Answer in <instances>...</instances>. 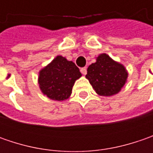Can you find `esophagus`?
I'll return each instance as SVG.
<instances>
[{
    "instance_id": "obj_1",
    "label": "esophagus",
    "mask_w": 153,
    "mask_h": 153,
    "mask_svg": "<svg viewBox=\"0 0 153 153\" xmlns=\"http://www.w3.org/2000/svg\"><path fill=\"white\" fill-rule=\"evenodd\" d=\"M81 72H82V75H86V74H87V69H86L85 67L82 68V69H81Z\"/></svg>"
}]
</instances>
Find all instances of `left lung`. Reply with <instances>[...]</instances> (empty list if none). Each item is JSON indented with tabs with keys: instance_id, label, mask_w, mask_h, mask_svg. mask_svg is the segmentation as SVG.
I'll return each mask as SVG.
<instances>
[{
	"instance_id": "obj_1",
	"label": "left lung",
	"mask_w": 153,
	"mask_h": 153,
	"mask_svg": "<svg viewBox=\"0 0 153 153\" xmlns=\"http://www.w3.org/2000/svg\"><path fill=\"white\" fill-rule=\"evenodd\" d=\"M128 73L123 65L113 60L106 53L96 58V62L87 70L86 78L100 96H112L121 91Z\"/></svg>"
}]
</instances>
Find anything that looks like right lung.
<instances>
[{"label":"right lung","mask_w":153,"mask_h":153,"mask_svg":"<svg viewBox=\"0 0 153 153\" xmlns=\"http://www.w3.org/2000/svg\"><path fill=\"white\" fill-rule=\"evenodd\" d=\"M81 76L75 63L58 55L39 71V87L42 93L50 100L63 101L71 96L75 82Z\"/></svg>","instance_id":"right-lung-1"}]
</instances>
